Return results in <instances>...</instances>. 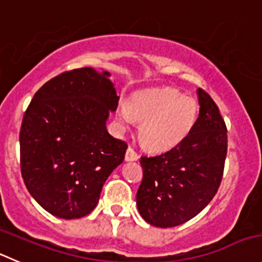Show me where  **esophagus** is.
Returning a JSON list of instances; mask_svg holds the SVG:
<instances>
[{
    "instance_id": "obj_1",
    "label": "esophagus",
    "mask_w": 262,
    "mask_h": 262,
    "mask_svg": "<svg viewBox=\"0 0 262 262\" xmlns=\"http://www.w3.org/2000/svg\"><path fill=\"white\" fill-rule=\"evenodd\" d=\"M124 159H126L127 162L138 161L139 156H138V153H136V151L134 150L133 148H128V149H127V150H126V156H124Z\"/></svg>"
}]
</instances>
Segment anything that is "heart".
<instances>
[{
    "instance_id": "obj_1",
    "label": "heart",
    "mask_w": 262,
    "mask_h": 262,
    "mask_svg": "<svg viewBox=\"0 0 262 262\" xmlns=\"http://www.w3.org/2000/svg\"><path fill=\"white\" fill-rule=\"evenodd\" d=\"M198 117V103L170 87L139 92L127 106L117 111L122 128L141 121L139 134L148 148L166 150L180 144L190 134Z\"/></svg>"
}]
</instances>
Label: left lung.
I'll list each match as a JSON object with an SVG mask.
<instances>
[{
  "label": "left lung",
  "mask_w": 262,
  "mask_h": 262,
  "mask_svg": "<svg viewBox=\"0 0 262 262\" xmlns=\"http://www.w3.org/2000/svg\"><path fill=\"white\" fill-rule=\"evenodd\" d=\"M199 116L188 136L170 150L141 157L143 181L136 194L141 217L158 228L181 225L215 196L228 150L226 126L207 92L196 90Z\"/></svg>",
  "instance_id": "8db88e82"
}]
</instances>
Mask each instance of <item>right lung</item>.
<instances>
[{"instance_id": "add662e5", "label": "right lung", "mask_w": 262, "mask_h": 262, "mask_svg": "<svg viewBox=\"0 0 262 262\" xmlns=\"http://www.w3.org/2000/svg\"><path fill=\"white\" fill-rule=\"evenodd\" d=\"M106 71L79 68L50 79L32 99L20 129L24 184L43 210L72 220L89 215L127 144L106 129L119 96Z\"/></svg>"}]
</instances>
